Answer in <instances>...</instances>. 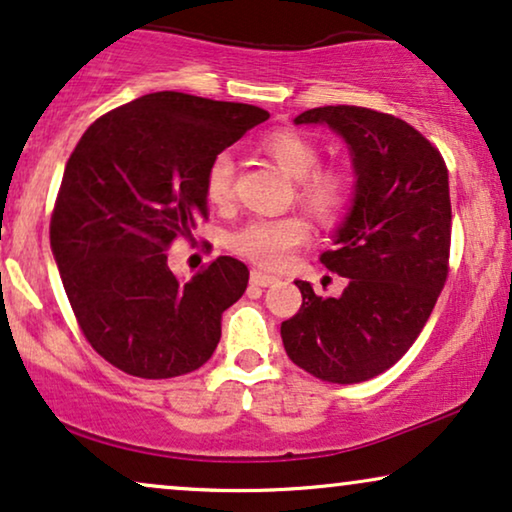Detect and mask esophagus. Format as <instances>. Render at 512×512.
<instances>
[{"mask_svg": "<svg viewBox=\"0 0 512 512\" xmlns=\"http://www.w3.org/2000/svg\"><path fill=\"white\" fill-rule=\"evenodd\" d=\"M275 282H277V277L268 275V272H261V270L251 272V284H254V287H270V284H275Z\"/></svg>", "mask_w": 512, "mask_h": 512, "instance_id": "34e87169", "label": "esophagus"}]
</instances>
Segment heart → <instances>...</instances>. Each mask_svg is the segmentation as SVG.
Returning <instances> with one entry per match:
<instances>
[{
	"label": "heart",
	"instance_id": "b5f03b06",
	"mask_svg": "<svg viewBox=\"0 0 512 512\" xmlns=\"http://www.w3.org/2000/svg\"><path fill=\"white\" fill-rule=\"evenodd\" d=\"M261 150L284 176L298 181V197L317 218L338 216L345 204V181L334 171H315L320 150L315 143L296 131H277L265 138ZM232 157L218 152L204 176V192L211 204H228L232 197ZM308 240V223L301 216L251 218L228 235V247L263 268H277L287 261L291 251Z\"/></svg>",
	"mask_w": 512,
	"mask_h": 512
}]
</instances>
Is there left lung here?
Instances as JSON below:
<instances>
[{
	"label": "left lung",
	"instance_id": "obj_1",
	"mask_svg": "<svg viewBox=\"0 0 512 512\" xmlns=\"http://www.w3.org/2000/svg\"><path fill=\"white\" fill-rule=\"evenodd\" d=\"M343 138L355 188L322 263L348 277L338 298L296 280L301 310L282 322L289 360L322 381L360 383L393 367L447 280L451 202L444 159L414 126L357 105L305 110Z\"/></svg>",
	"mask_w": 512,
	"mask_h": 512
}]
</instances>
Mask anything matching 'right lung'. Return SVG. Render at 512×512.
I'll return each instance as SVG.
<instances>
[{
    "instance_id": "right-lung-1",
    "label": "right lung",
    "mask_w": 512,
    "mask_h": 512,
    "mask_svg": "<svg viewBox=\"0 0 512 512\" xmlns=\"http://www.w3.org/2000/svg\"><path fill=\"white\" fill-rule=\"evenodd\" d=\"M268 117L256 105L157 91L84 131L51 216V251L86 341L117 369L174 378L214 355L247 265L218 256L181 280L167 249L207 218L211 159Z\"/></svg>"
}]
</instances>
